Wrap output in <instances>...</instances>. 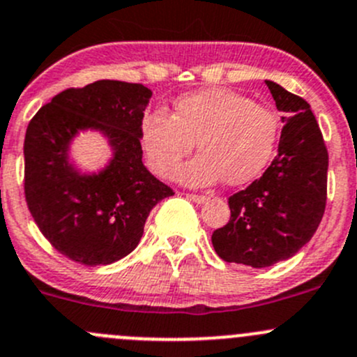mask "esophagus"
I'll return each mask as SVG.
<instances>
[{"instance_id":"obj_1","label":"esophagus","mask_w":357,"mask_h":357,"mask_svg":"<svg viewBox=\"0 0 357 357\" xmlns=\"http://www.w3.org/2000/svg\"><path fill=\"white\" fill-rule=\"evenodd\" d=\"M186 199L193 200L195 204H205V202L208 200V197H205V195H186Z\"/></svg>"}]
</instances>
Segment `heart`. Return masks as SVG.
<instances>
[{
  "label": "heart",
  "instance_id": "heart-1",
  "mask_svg": "<svg viewBox=\"0 0 357 357\" xmlns=\"http://www.w3.org/2000/svg\"><path fill=\"white\" fill-rule=\"evenodd\" d=\"M278 135L280 122L271 110L225 88L181 96L172 117L152 110L139 124L146 164L160 178H171L197 142L202 153L176 174L190 186L212 185L222 178L231 186L250 183L273 158Z\"/></svg>",
  "mask_w": 357,
  "mask_h": 357
}]
</instances>
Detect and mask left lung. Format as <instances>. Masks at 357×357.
<instances>
[{
	"label": "left lung",
	"instance_id": "8db88e82",
	"mask_svg": "<svg viewBox=\"0 0 357 357\" xmlns=\"http://www.w3.org/2000/svg\"><path fill=\"white\" fill-rule=\"evenodd\" d=\"M283 112L278 155L264 174L229 197L228 225L212 233L226 262L268 268L294 257L311 240L326 204L328 152L311 105L266 81Z\"/></svg>",
	"mask_w": 357,
	"mask_h": 357
}]
</instances>
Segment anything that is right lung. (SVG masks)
<instances>
[{
	"label": "right lung",
	"mask_w": 357,
	"mask_h": 357,
	"mask_svg": "<svg viewBox=\"0 0 357 357\" xmlns=\"http://www.w3.org/2000/svg\"><path fill=\"white\" fill-rule=\"evenodd\" d=\"M143 84L102 79L66 89L39 109L24 142L25 200L50 243L72 261L107 266L135 250L150 211L174 195L143 165ZM81 132H98L111 157L84 172L71 155Z\"/></svg>",
	"instance_id": "1"
}]
</instances>
